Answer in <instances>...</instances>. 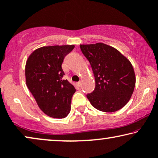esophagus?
I'll use <instances>...</instances> for the list:
<instances>
[{
  "label": "esophagus",
  "mask_w": 158,
  "mask_h": 158,
  "mask_svg": "<svg viewBox=\"0 0 158 158\" xmlns=\"http://www.w3.org/2000/svg\"><path fill=\"white\" fill-rule=\"evenodd\" d=\"M77 86H78V87H81V81H79V82H77Z\"/></svg>",
  "instance_id": "34e87169"
}]
</instances>
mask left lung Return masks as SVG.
Returning <instances> with one entry per match:
<instances>
[{"label":"left lung","instance_id":"1","mask_svg":"<svg viewBox=\"0 0 158 158\" xmlns=\"http://www.w3.org/2000/svg\"><path fill=\"white\" fill-rule=\"evenodd\" d=\"M80 49L95 77V88L87 95L92 106L104 112L121 109L131 99L135 85L131 62L117 49L103 43L80 44Z\"/></svg>","mask_w":158,"mask_h":158}]
</instances>
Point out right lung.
I'll return each instance as SVG.
<instances>
[{
    "label": "right lung",
    "mask_w": 158,
    "mask_h": 158,
    "mask_svg": "<svg viewBox=\"0 0 158 158\" xmlns=\"http://www.w3.org/2000/svg\"><path fill=\"white\" fill-rule=\"evenodd\" d=\"M74 45L42 47L32 52L26 61L27 88L44 113L53 118H65L71 111L75 87L67 79L62 63Z\"/></svg>",
    "instance_id": "add662e5"
}]
</instances>
